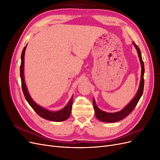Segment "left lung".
Returning <instances> with one entry per match:
<instances>
[{"label":"left lung","mask_w":160,"mask_h":160,"mask_svg":"<svg viewBox=\"0 0 160 160\" xmlns=\"http://www.w3.org/2000/svg\"><path fill=\"white\" fill-rule=\"evenodd\" d=\"M133 45L136 48V49L138 51V53L139 55V58L140 60V62H141V65H142V75H141V81H140V84H139V88L138 89V93L135 96V98L132 99V101L125 107L123 110L118 111V112L116 113H107L105 112V111H103L100 110L98 106L95 104V101L93 99V107L95 109V113L96 118H98L99 121H101V122H108V123H112V122H119V121L123 119L125 117L131 113L135 108V106L137 105L139 100L141 98V97L143 94V88H144V79H143V75H144V64H143V61L142 60V54H141V51H140L139 48L137 45H135V43L133 42Z\"/></svg>","instance_id":"left-lung-1"}]
</instances>
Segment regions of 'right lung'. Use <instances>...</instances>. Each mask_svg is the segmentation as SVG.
Listing matches in <instances>:
<instances>
[{
    "label": "right lung",
    "mask_w": 160,
    "mask_h": 160,
    "mask_svg": "<svg viewBox=\"0 0 160 160\" xmlns=\"http://www.w3.org/2000/svg\"><path fill=\"white\" fill-rule=\"evenodd\" d=\"M27 44L26 46L24 47L22 50V54H21V64L20 67V75L21 79V86L23 94L25 95V98L27 102L31 105V107L34 109L35 112L41 117L43 119H45L47 120L52 121V122H62V121H65L69 118L71 114L72 105V97L70 101H69L68 104H67L65 107L58 111H55V112H52V111H48L45 109H43L42 108L40 107L39 105H38L37 103L34 102V101L31 99V96L28 94L27 87L25 85V79H24V57H25V49L27 47Z\"/></svg>",
    "instance_id": "1"
}]
</instances>
